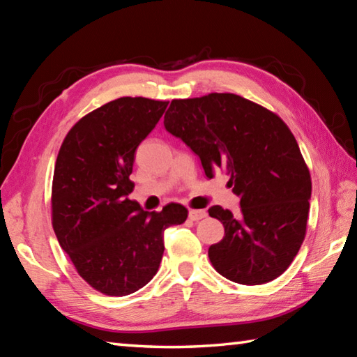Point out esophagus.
<instances>
[{"label":"esophagus","mask_w":357,"mask_h":357,"mask_svg":"<svg viewBox=\"0 0 357 357\" xmlns=\"http://www.w3.org/2000/svg\"><path fill=\"white\" fill-rule=\"evenodd\" d=\"M207 216L206 210H190L188 211V219L190 221H201V219H204Z\"/></svg>","instance_id":"1"}]
</instances>
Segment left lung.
<instances>
[{
	"label": "left lung",
	"instance_id": "obj_1",
	"mask_svg": "<svg viewBox=\"0 0 357 357\" xmlns=\"http://www.w3.org/2000/svg\"><path fill=\"white\" fill-rule=\"evenodd\" d=\"M164 126L199 156L207 178L227 172L239 198L238 215L208 208L225 229L208 248L216 271L242 285L282 275L304 242L312 198V178L290 128L233 93L173 100Z\"/></svg>",
	"mask_w": 357,
	"mask_h": 357
}]
</instances>
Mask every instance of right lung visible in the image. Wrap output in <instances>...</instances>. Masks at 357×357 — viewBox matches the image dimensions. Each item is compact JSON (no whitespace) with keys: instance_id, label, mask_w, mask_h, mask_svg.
<instances>
[{"instance_id":"obj_1","label":"right lung","mask_w":357,"mask_h":357,"mask_svg":"<svg viewBox=\"0 0 357 357\" xmlns=\"http://www.w3.org/2000/svg\"><path fill=\"white\" fill-rule=\"evenodd\" d=\"M165 101L124 96L89 113L67 133L52 185L56 239L79 276L109 296L138 291L156 275L164 231L187 208L146 211L128 199L135 151L156 127Z\"/></svg>"}]
</instances>
